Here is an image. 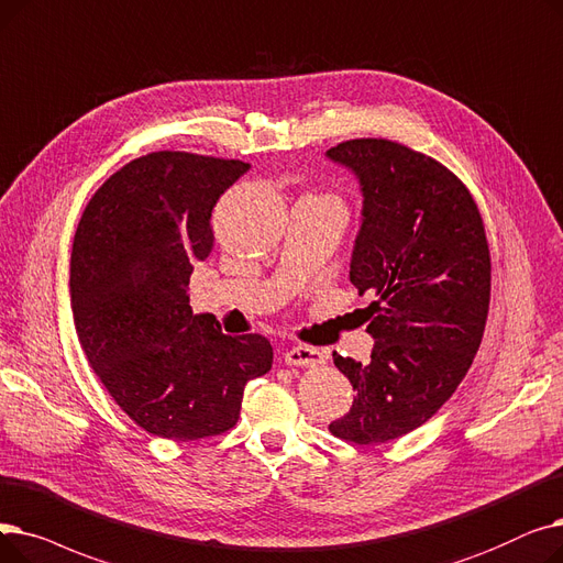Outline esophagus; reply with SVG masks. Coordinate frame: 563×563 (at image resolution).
Masks as SVG:
<instances>
[{
  "label": "esophagus",
  "instance_id": "34e87169",
  "mask_svg": "<svg viewBox=\"0 0 563 563\" xmlns=\"http://www.w3.org/2000/svg\"><path fill=\"white\" fill-rule=\"evenodd\" d=\"M288 366H300V368H311L320 366L328 362V353L320 351V347L313 345H292L290 351L284 355Z\"/></svg>",
  "mask_w": 563,
  "mask_h": 563
}]
</instances>
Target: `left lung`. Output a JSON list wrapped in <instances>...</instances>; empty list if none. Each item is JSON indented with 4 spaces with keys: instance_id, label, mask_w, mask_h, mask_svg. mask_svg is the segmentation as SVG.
Listing matches in <instances>:
<instances>
[{
    "instance_id": "left-lung-1",
    "label": "left lung",
    "mask_w": 563,
    "mask_h": 563,
    "mask_svg": "<svg viewBox=\"0 0 563 563\" xmlns=\"http://www.w3.org/2000/svg\"><path fill=\"white\" fill-rule=\"evenodd\" d=\"M325 155L360 180L351 282L376 296L364 309L371 362L334 353L355 400L330 431L380 444L431 419L472 366L490 305L488 240L467 187L433 157L389 140Z\"/></svg>"
}]
</instances>
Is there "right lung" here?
<instances>
[{
	"instance_id": "obj_1",
	"label": "right lung",
	"mask_w": 563,
	"mask_h": 563,
	"mask_svg": "<svg viewBox=\"0 0 563 563\" xmlns=\"http://www.w3.org/2000/svg\"><path fill=\"white\" fill-rule=\"evenodd\" d=\"M247 169L240 159L148 153L107 178L77 224L79 345L117 406L157 438L229 431L245 385L273 368L271 341L222 334L187 296L192 263L212 252V208Z\"/></svg>"
}]
</instances>
